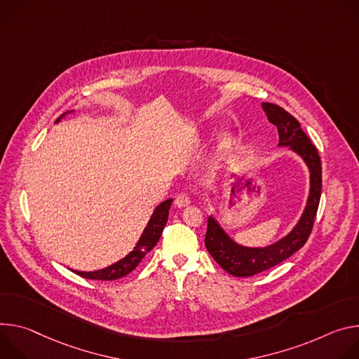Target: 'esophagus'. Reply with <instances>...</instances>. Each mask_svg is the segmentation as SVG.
I'll return each instance as SVG.
<instances>
[{
  "label": "esophagus",
  "mask_w": 359,
  "mask_h": 359,
  "mask_svg": "<svg viewBox=\"0 0 359 359\" xmlns=\"http://www.w3.org/2000/svg\"><path fill=\"white\" fill-rule=\"evenodd\" d=\"M174 204H175V207H178V208H185V207H188V205L191 204V198H189L188 194L181 192L180 195H177Z\"/></svg>",
  "instance_id": "34e87169"
}]
</instances>
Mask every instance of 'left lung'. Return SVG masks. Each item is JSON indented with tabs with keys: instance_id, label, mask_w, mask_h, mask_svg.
Returning a JSON list of instances; mask_svg holds the SVG:
<instances>
[{
	"instance_id": "1",
	"label": "left lung",
	"mask_w": 359,
	"mask_h": 359,
	"mask_svg": "<svg viewBox=\"0 0 359 359\" xmlns=\"http://www.w3.org/2000/svg\"><path fill=\"white\" fill-rule=\"evenodd\" d=\"M268 121L273 124L280 137V145H288L302 156L311 172V188L305 211L295 228L278 243L265 248H247L238 245L225 233L218 222L210 217L205 233V247L218 265L233 276H252L281 264L308 241L313 226L323 188V167L318 149L302 131L298 119L283 107L262 102Z\"/></svg>"
}]
</instances>
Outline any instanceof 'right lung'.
Wrapping results in <instances>:
<instances>
[{
  "label": "right lung",
  "mask_w": 359,
  "mask_h": 359,
  "mask_svg": "<svg viewBox=\"0 0 359 359\" xmlns=\"http://www.w3.org/2000/svg\"><path fill=\"white\" fill-rule=\"evenodd\" d=\"M64 115L65 114H62L57 119V123ZM171 203H172V200H167L155 208V211H154L148 225L145 226L134 251H131L126 258L119 259L118 262H115L104 269H98V271H93V272H81V271H74V272L79 276L87 278V280H98V281H114V280H118V278H123V276L128 275L130 272H133L138 266V264L142 261V258L156 245L159 238H161V233L168 221V212H170Z\"/></svg>",
  "instance_id": "right-lung-1"
}]
</instances>
